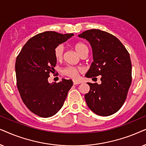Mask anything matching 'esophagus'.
<instances>
[{
    "label": "esophagus",
    "instance_id": "esophagus-1",
    "mask_svg": "<svg viewBox=\"0 0 146 146\" xmlns=\"http://www.w3.org/2000/svg\"><path fill=\"white\" fill-rule=\"evenodd\" d=\"M73 84H74V85H77V84H80L81 81H77V80H73Z\"/></svg>",
    "mask_w": 146,
    "mask_h": 146
}]
</instances>
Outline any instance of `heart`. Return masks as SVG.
Listing matches in <instances>:
<instances>
[{"label":"heart","instance_id":"obj_1","mask_svg":"<svg viewBox=\"0 0 146 146\" xmlns=\"http://www.w3.org/2000/svg\"><path fill=\"white\" fill-rule=\"evenodd\" d=\"M74 48L77 53L79 54V55H83L85 52H88V47L85 43L81 42H77L74 44ZM54 55H55V59L57 61H60L62 59L63 55V47L61 44L57 46L54 50ZM81 71V69L80 67H72V66H69L67 67L62 70V73L63 75L68 76L71 78H76L78 75L79 72Z\"/></svg>","mask_w":146,"mask_h":146}]
</instances>
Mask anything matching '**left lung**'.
Returning a JSON list of instances; mask_svg holds the SVG:
<instances>
[{
	"label": "left lung",
	"mask_w": 146,
	"mask_h": 146,
	"mask_svg": "<svg viewBox=\"0 0 146 146\" xmlns=\"http://www.w3.org/2000/svg\"><path fill=\"white\" fill-rule=\"evenodd\" d=\"M78 36L85 38L92 48L93 62L85 77L102 76L100 85L87 83V106L98 115H112L123 106L131 83L129 54L117 38L106 31L91 29Z\"/></svg>",
	"instance_id": "obj_1"
}]
</instances>
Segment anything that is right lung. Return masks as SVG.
<instances>
[{
	"label": "right lung",
	"instance_id": "1",
	"mask_svg": "<svg viewBox=\"0 0 146 146\" xmlns=\"http://www.w3.org/2000/svg\"><path fill=\"white\" fill-rule=\"evenodd\" d=\"M45 31L31 38L23 46L15 63L17 88L27 108L41 117L60 110L73 85L71 79L49 83V73L57 63L54 50L73 36Z\"/></svg>",
	"mask_w": 146,
	"mask_h": 146
}]
</instances>
